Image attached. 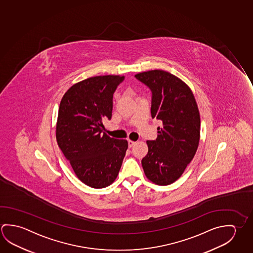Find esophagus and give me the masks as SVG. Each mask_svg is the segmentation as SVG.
<instances>
[{"instance_id":"34e87169","label":"esophagus","mask_w":253,"mask_h":253,"mask_svg":"<svg viewBox=\"0 0 253 253\" xmlns=\"http://www.w3.org/2000/svg\"><path fill=\"white\" fill-rule=\"evenodd\" d=\"M135 144H136V142H134V141L131 140H128V145L129 148H131L133 145H135Z\"/></svg>"}]
</instances>
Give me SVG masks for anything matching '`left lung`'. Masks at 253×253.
Instances as JSON below:
<instances>
[{"label":"left lung","mask_w":253,"mask_h":253,"mask_svg":"<svg viewBox=\"0 0 253 253\" xmlns=\"http://www.w3.org/2000/svg\"><path fill=\"white\" fill-rule=\"evenodd\" d=\"M152 91L151 116L161 121L158 137L148 140L142 159L146 177L158 185L175 182L199 146L200 116L194 95L181 79L161 70L135 75Z\"/></svg>","instance_id":"8db88e82"}]
</instances>
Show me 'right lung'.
<instances>
[{
  "label": "right lung",
  "instance_id": "obj_1",
  "mask_svg": "<svg viewBox=\"0 0 253 253\" xmlns=\"http://www.w3.org/2000/svg\"><path fill=\"white\" fill-rule=\"evenodd\" d=\"M125 76L84 79L65 92L59 107L56 140L81 182L100 189L119 173L128 142L108 137L103 120L112 117L113 94Z\"/></svg>",
  "mask_w": 253,
  "mask_h": 253
}]
</instances>
